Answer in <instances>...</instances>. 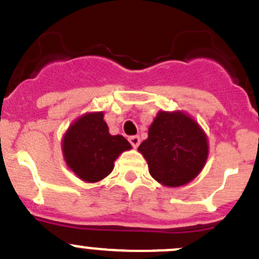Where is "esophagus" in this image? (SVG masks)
Listing matches in <instances>:
<instances>
[{"label":"esophagus","mask_w":259,"mask_h":259,"mask_svg":"<svg viewBox=\"0 0 259 259\" xmlns=\"http://www.w3.org/2000/svg\"><path fill=\"white\" fill-rule=\"evenodd\" d=\"M128 141L131 142V145L134 146V148H137V146L140 145V141H141V140H140L139 136H130L128 137Z\"/></svg>","instance_id":"obj_1"}]
</instances>
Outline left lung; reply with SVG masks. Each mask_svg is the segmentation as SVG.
Here are the masks:
<instances>
[{
    "mask_svg": "<svg viewBox=\"0 0 259 259\" xmlns=\"http://www.w3.org/2000/svg\"><path fill=\"white\" fill-rule=\"evenodd\" d=\"M151 176L164 186H181L195 179L208 156L207 137L186 114L160 111L139 146Z\"/></svg>",
    "mask_w": 259,
    "mask_h": 259,
    "instance_id": "8db88e82",
    "label": "left lung"
}]
</instances>
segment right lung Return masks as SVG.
Masks as SVG:
<instances>
[{
    "mask_svg": "<svg viewBox=\"0 0 259 259\" xmlns=\"http://www.w3.org/2000/svg\"><path fill=\"white\" fill-rule=\"evenodd\" d=\"M131 144L120 135L111 136L103 113L86 114L70 125L63 140L66 164L79 179L96 182L114 168L120 153L130 150Z\"/></svg>",
    "mask_w": 259,
    "mask_h": 259,
    "instance_id": "right-lung-1",
    "label": "right lung"
}]
</instances>
